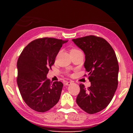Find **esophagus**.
<instances>
[{"label":"esophagus","instance_id":"34e87169","mask_svg":"<svg viewBox=\"0 0 133 133\" xmlns=\"http://www.w3.org/2000/svg\"><path fill=\"white\" fill-rule=\"evenodd\" d=\"M72 84H73V82H66V85H70Z\"/></svg>","mask_w":133,"mask_h":133}]
</instances>
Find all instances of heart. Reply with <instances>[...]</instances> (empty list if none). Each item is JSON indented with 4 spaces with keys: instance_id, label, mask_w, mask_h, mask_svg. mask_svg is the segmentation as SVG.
Returning <instances> with one entry per match:
<instances>
[{
    "instance_id": "heart-1",
    "label": "heart",
    "mask_w": 133,
    "mask_h": 133,
    "mask_svg": "<svg viewBox=\"0 0 133 133\" xmlns=\"http://www.w3.org/2000/svg\"><path fill=\"white\" fill-rule=\"evenodd\" d=\"M77 51H80L77 50V49H71V50H70V53H71V52H77Z\"/></svg>"
}]
</instances>
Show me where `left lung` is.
<instances>
[{"label": "left lung", "mask_w": 133, "mask_h": 133, "mask_svg": "<svg viewBox=\"0 0 133 133\" xmlns=\"http://www.w3.org/2000/svg\"><path fill=\"white\" fill-rule=\"evenodd\" d=\"M72 41L84 53V66L91 83L87 89L80 84L76 103L87 113H96L109 104L117 88V58L111 45L102 37L91 35Z\"/></svg>", "instance_id": "left-lung-1"}]
</instances>
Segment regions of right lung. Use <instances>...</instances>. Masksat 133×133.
I'll list each match as a JSON object with an SVG mask.
<instances>
[{
	"mask_svg": "<svg viewBox=\"0 0 133 133\" xmlns=\"http://www.w3.org/2000/svg\"><path fill=\"white\" fill-rule=\"evenodd\" d=\"M67 40L45 37L30 42L17 63V83L24 102L31 109L45 112L59 100L63 84L47 78L56 56Z\"/></svg>",
	"mask_w": 133,
	"mask_h": 133,
	"instance_id": "add662e5",
	"label": "right lung"
}]
</instances>
